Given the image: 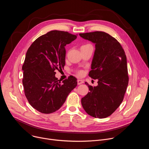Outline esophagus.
<instances>
[{"instance_id": "34e87169", "label": "esophagus", "mask_w": 149, "mask_h": 149, "mask_svg": "<svg viewBox=\"0 0 149 149\" xmlns=\"http://www.w3.org/2000/svg\"><path fill=\"white\" fill-rule=\"evenodd\" d=\"M84 83V81L82 80V79H78L77 80V84L78 85H80L81 84H83Z\"/></svg>"}]
</instances>
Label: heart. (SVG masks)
Returning a JSON list of instances; mask_svg holds the SVG:
<instances>
[{"mask_svg": "<svg viewBox=\"0 0 149 149\" xmlns=\"http://www.w3.org/2000/svg\"><path fill=\"white\" fill-rule=\"evenodd\" d=\"M88 45H89V44L84 45H82L81 47H87V46H88ZM77 74H78V75H81L82 74V71H77Z\"/></svg>", "mask_w": 149, "mask_h": 149, "instance_id": "heart-1", "label": "heart"}]
</instances>
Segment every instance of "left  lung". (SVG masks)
Wrapping results in <instances>:
<instances>
[{
    "mask_svg": "<svg viewBox=\"0 0 149 149\" xmlns=\"http://www.w3.org/2000/svg\"><path fill=\"white\" fill-rule=\"evenodd\" d=\"M79 36L95 44L88 75L98 79L97 87L85 82L90 91L81 99L82 107L93 117L106 118L119 107L128 86L126 55L117 40L107 33L95 31Z\"/></svg>",
    "mask_w": 149,
    "mask_h": 149,
    "instance_id": "1",
    "label": "left lung"
}]
</instances>
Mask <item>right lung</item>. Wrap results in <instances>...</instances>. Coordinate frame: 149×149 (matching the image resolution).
I'll return each mask as SVG.
<instances>
[{"label":"right lung","instance_id":"1","mask_svg":"<svg viewBox=\"0 0 149 149\" xmlns=\"http://www.w3.org/2000/svg\"><path fill=\"white\" fill-rule=\"evenodd\" d=\"M77 36L51 31L37 38L27 51L22 66L25 95L32 107L42 113L59 110L77 86V78L73 76L62 82L55 76V71L65 64V47Z\"/></svg>","mask_w":149,"mask_h":149}]
</instances>
